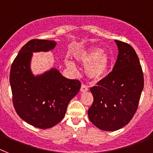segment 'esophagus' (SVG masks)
I'll list each match as a JSON object with an SVG mask.
<instances>
[{"instance_id":"34e87169","label":"esophagus","mask_w":153,"mask_h":153,"mask_svg":"<svg viewBox=\"0 0 153 153\" xmlns=\"http://www.w3.org/2000/svg\"><path fill=\"white\" fill-rule=\"evenodd\" d=\"M88 89H89V88H88V86L85 84H82V85H81V89L80 90L82 92H85V91H87Z\"/></svg>"}]
</instances>
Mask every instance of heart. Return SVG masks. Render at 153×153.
I'll return each mask as SVG.
<instances>
[{"instance_id":"b5f03b06","label":"heart","mask_w":153,"mask_h":153,"mask_svg":"<svg viewBox=\"0 0 153 153\" xmlns=\"http://www.w3.org/2000/svg\"><path fill=\"white\" fill-rule=\"evenodd\" d=\"M77 59L81 64L88 65L86 73L92 79H100L106 73L108 65V57L104 53H100L99 48H93L91 50L82 53ZM68 68L73 71H76V68L71 61L67 62Z\"/></svg>"}]
</instances>
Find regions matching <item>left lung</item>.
Returning <instances> with one entry per match:
<instances>
[{"instance_id":"obj_1","label":"left lung","mask_w":153,"mask_h":153,"mask_svg":"<svg viewBox=\"0 0 153 153\" xmlns=\"http://www.w3.org/2000/svg\"><path fill=\"white\" fill-rule=\"evenodd\" d=\"M119 55L111 72L90 88L94 102L88 110L97 127L114 131L123 127L137 111L144 87L138 57L130 45L115 40Z\"/></svg>"}]
</instances>
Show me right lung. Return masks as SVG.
Listing matches in <instances>:
<instances>
[{
	"instance_id": "obj_1",
	"label": "right lung",
	"mask_w": 153,
	"mask_h": 153,
	"mask_svg": "<svg viewBox=\"0 0 153 153\" xmlns=\"http://www.w3.org/2000/svg\"><path fill=\"white\" fill-rule=\"evenodd\" d=\"M55 45L53 41H29L19 50L10 71L15 110L22 120L40 129L53 127L64 119L68 103L81 87L80 81L66 79L56 69L40 76L31 74L32 52L48 51Z\"/></svg>"
}]
</instances>
